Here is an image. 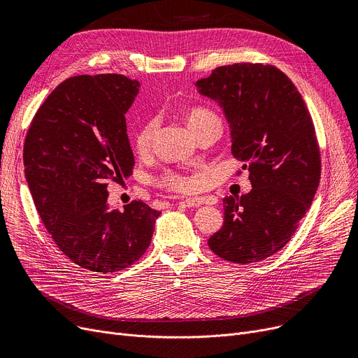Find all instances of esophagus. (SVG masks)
Masks as SVG:
<instances>
[{"label":"esophagus","mask_w":358,"mask_h":358,"mask_svg":"<svg viewBox=\"0 0 358 358\" xmlns=\"http://www.w3.org/2000/svg\"><path fill=\"white\" fill-rule=\"evenodd\" d=\"M204 203L203 199L194 197V199H184L180 201V204L185 206V208H197V206H201Z\"/></svg>","instance_id":"34e87169"}]
</instances>
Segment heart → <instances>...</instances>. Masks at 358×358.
<instances>
[{
    "label": "heart",
    "mask_w": 358,
    "mask_h": 358,
    "mask_svg": "<svg viewBox=\"0 0 358 358\" xmlns=\"http://www.w3.org/2000/svg\"><path fill=\"white\" fill-rule=\"evenodd\" d=\"M185 120L189 127L192 129L193 134H196L197 130H200L204 124H208L212 120H217L216 116L213 115L212 111H209L208 108L204 107H192L187 110L185 113ZM157 131V120H148L145 122L135 134L134 138V143L138 152H146V150L152 145L154 136ZM158 185L164 187V189L168 190H174V192H193L194 189H197V180L196 178H190V177H184L180 176L177 173L173 171H166L164 173L158 180H157Z\"/></svg>",
    "instance_id": "heart-1"
}]
</instances>
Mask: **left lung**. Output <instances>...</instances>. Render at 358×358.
<instances>
[{"label":"left lung","mask_w":358,"mask_h":358,"mask_svg":"<svg viewBox=\"0 0 358 358\" xmlns=\"http://www.w3.org/2000/svg\"><path fill=\"white\" fill-rule=\"evenodd\" d=\"M196 85L223 107L232 157L245 162L252 184L248 194L223 199L224 220L209 247L238 264L266 259L292 239L321 180L310 113L287 75L268 64L217 66Z\"/></svg>","instance_id":"8db88e82"}]
</instances>
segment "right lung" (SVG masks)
I'll list each match as a JSON object with an SVG mask.
<instances>
[{"label": "right lung", "instance_id": "1", "mask_svg": "<svg viewBox=\"0 0 358 358\" xmlns=\"http://www.w3.org/2000/svg\"><path fill=\"white\" fill-rule=\"evenodd\" d=\"M138 87L120 73L65 80L36 111L23 148L29 189L56 247L101 274L136 262L161 215L142 200L123 212L107 204L108 182L134 171L124 115Z\"/></svg>", "mask_w": 358, "mask_h": 358}]
</instances>
